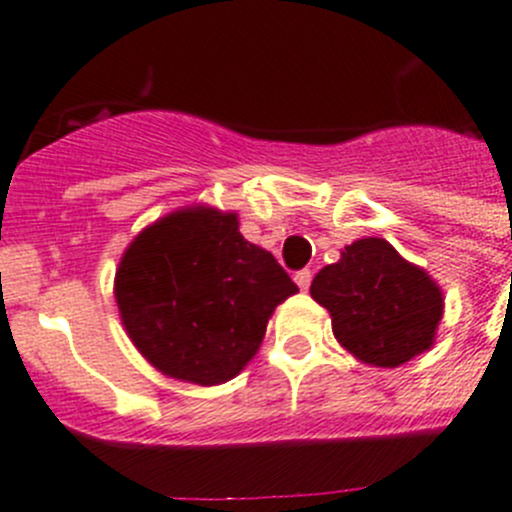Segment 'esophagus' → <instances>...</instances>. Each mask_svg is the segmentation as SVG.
Wrapping results in <instances>:
<instances>
[{
	"label": "esophagus",
	"instance_id": "34e87169",
	"mask_svg": "<svg viewBox=\"0 0 512 512\" xmlns=\"http://www.w3.org/2000/svg\"><path fill=\"white\" fill-rule=\"evenodd\" d=\"M295 282H297V287H300V290H307V287H310V282H312V272L310 270H300L295 275Z\"/></svg>",
	"mask_w": 512,
	"mask_h": 512
}]
</instances>
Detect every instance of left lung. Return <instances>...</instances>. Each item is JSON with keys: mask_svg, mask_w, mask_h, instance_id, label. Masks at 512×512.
I'll list each match as a JSON object with an SVG mask.
<instances>
[{"mask_svg": "<svg viewBox=\"0 0 512 512\" xmlns=\"http://www.w3.org/2000/svg\"><path fill=\"white\" fill-rule=\"evenodd\" d=\"M330 312L342 347L377 367H398L428 350L443 317V292L382 237L345 247L310 287Z\"/></svg>", "mask_w": 512, "mask_h": 512, "instance_id": "obj_1", "label": "left lung"}]
</instances>
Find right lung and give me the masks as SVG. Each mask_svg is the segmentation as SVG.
Here are the masks:
<instances>
[{
    "instance_id": "add662e5",
    "label": "right lung",
    "mask_w": 512,
    "mask_h": 512,
    "mask_svg": "<svg viewBox=\"0 0 512 512\" xmlns=\"http://www.w3.org/2000/svg\"><path fill=\"white\" fill-rule=\"evenodd\" d=\"M295 292L280 262L240 235L237 215L207 207L147 227L114 277L137 350L197 385L232 380L260 347L272 310Z\"/></svg>"
}]
</instances>
